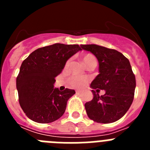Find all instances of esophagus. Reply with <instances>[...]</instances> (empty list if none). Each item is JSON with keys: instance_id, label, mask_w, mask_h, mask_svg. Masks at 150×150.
I'll list each match as a JSON object with an SVG mask.
<instances>
[{"instance_id": "esophagus-1", "label": "esophagus", "mask_w": 150, "mask_h": 150, "mask_svg": "<svg viewBox=\"0 0 150 150\" xmlns=\"http://www.w3.org/2000/svg\"><path fill=\"white\" fill-rule=\"evenodd\" d=\"M76 94H80V93H81V91H79V90H76Z\"/></svg>"}]
</instances>
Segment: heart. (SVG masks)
<instances>
[{
    "label": "heart",
    "mask_w": 150,
    "mask_h": 150,
    "mask_svg": "<svg viewBox=\"0 0 150 150\" xmlns=\"http://www.w3.org/2000/svg\"><path fill=\"white\" fill-rule=\"evenodd\" d=\"M82 60H83V63L86 67L89 66L91 64H97V60L96 58L94 55L91 53H85L83 54L82 56ZM71 60H68L65 63V67H67L69 65ZM89 81V78L87 76H76V75H73L71 77L69 78V84L71 85V86L76 88H82L87 84Z\"/></svg>",
    "instance_id": "obj_1"
}]
</instances>
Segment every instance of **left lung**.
I'll use <instances>...</instances> for the list:
<instances>
[{"mask_svg": "<svg viewBox=\"0 0 150 150\" xmlns=\"http://www.w3.org/2000/svg\"><path fill=\"white\" fill-rule=\"evenodd\" d=\"M81 48L95 55L99 63V74L91 87L106 91L99 96L91 90L93 99L85 104L87 115L96 122H114L126 113L134 100L136 79L129 61L117 50L104 46L88 44Z\"/></svg>", "mask_w": 150, "mask_h": 150, "instance_id": "1", "label": "left lung"}]
</instances>
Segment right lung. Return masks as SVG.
<instances>
[{
    "instance_id": "obj_1",
    "label": "right lung",
    "mask_w": 150,
    "mask_h": 150,
    "mask_svg": "<svg viewBox=\"0 0 150 150\" xmlns=\"http://www.w3.org/2000/svg\"><path fill=\"white\" fill-rule=\"evenodd\" d=\"M79 45L55 43L36 50L25 59L16 78L18 101L26 116L38 123H50L64 114L74 89L54 88L56 77Z\"/></svg>"
}]
</instances>
